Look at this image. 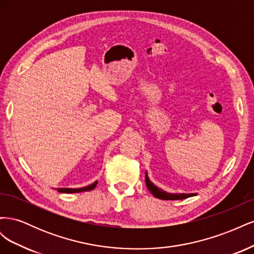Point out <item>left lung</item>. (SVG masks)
<instances>
[{"mask_svg": "<svg viewBox=\"0 0 254 254\" xmlns=\"http://www.w3.org/2000/svg\"><path fill=\"white\" fill-rule=\"evenodd\" d=\"M145 182H146V187H147L150 193L156 198L162 199V200H181V199H186V198L197 195V194H171V193H167V191H164L163 190H161L158 187H156L155 184H153L148 179L147 173H146V176H145Z\"/></svg>", "mask_w": 254, "mask_h": 254, "instance_id": "left-lung-1", "label": "left lung"}]
</instances>
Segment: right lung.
<instances>
[{
	"instance_id": "obj_1",
	"label": "right lung",
	"mask_w": 254,
	"mask_h": 254,
	"mask_svg": "<svg viewBox=\"0 0 254 254\" xmlns=\"http://www.w3.org/2000/svg\"><path fill=\"white\" fill-rule=\"evenodd\" d=\"M96 184H97V181L90 184L88 187L80 188V189H57V190L60 191V193H80V191H87V190H93L96 187Z\"/></svg>"
}]
</instances>
